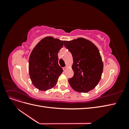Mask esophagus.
I'll use <instances>...</instances> for the list:
<instances>
[{
    "instance_id": "1",
    "label": "esophagus",
    "mask_w": 129,
    "mask_h": 129,
    "mask_svg": "<svg viewBox=\"0 0 129 129\" xmlns=\"http://www.w3.org/2000/svg\"><path fill=\"white\" fill-rule=\"evenodd\" d=\"M67 68H68V67H67V66H66L65 67H64V68H63V71H66V70L67 69Z\"/></svg>"
}]
</instances>
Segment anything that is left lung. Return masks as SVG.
I'll list each match as a JSON object with an SVG mask.
<instances>
[{
  "mask_svg": "<svg viewBox=\"0 0 129 129\" xmlns=\"http://www.w3.org/2000/svg\"><path fill=\"white\" fill-rule=\"evenodd\" d=\"M64 45L73 58L72 68L74 74L68 80L72 88L79 92H88L94 89L101 79L103 69L99 49L83 38L64 41Z\"/></svg>",
  "mask_w": 129,
  "mask_h": 129,
  "instance_id": "8db88e82",
  "label": "left lung"
}]
</instances>
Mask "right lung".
Wrapping results in <instances>:
<instances>
[{
	"mask_svg": "<svg viewBox=\"0 0 129 129\" xmlns=\"http://www.w3.org/2000/svg\"><path fill=\"white\" fill-rule=\"evenodd\" d=\"M63 41L47 37L38 43L29 58L28 71L35 87L46 91L55 86L63 69L58 64V53Z\"/></svg>",
	"mask_w": 129,
	"mask_h": 129,
	"instance_id": "1",
	"label": "right lung"
}]
</instances>
